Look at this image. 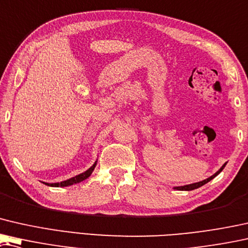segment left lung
Segmentation results:
<instances>
[{"label":"left lung","mask_w":248,"mask_h":248,"mask_svg":"<svg viewBox=\"0 0 248 248\" xmlns=\"http://www.w3.org/2000/svg\"><path fill=\"white\" fill-rule=\"evenodd\" d=\"M225 166H226V163L224 164V166H222L219 170H218L216 173L215 174H213L211 175V177H209L208 179H206V180H202V181H200V182H196V184H191V185H186V186H175L174 189H177V190H182V191H189V190H193V189H197V188H199V186H203V185H206L207 182H209L211 179H214L215 177H216V175H218L220 173V172L222 171V169L225 168Z\"/></svg>","instance_id":"left-lung-1"}]
</instances>
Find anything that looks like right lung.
Here are the masks:
<instances>
[{"instance_id":"obj_1","label":"right lung","mask_w":248,"mask_h":248,"mask_svg":"<svg viewBox=\"0 0 248 248\" xmlns=\"http://www.w3.org/2000/svg\"><path fill=\"white\" fill-rule=\"evenodd\" d=\"M95 167H96V162L93 164V166L89 168L87 171H85L84 173H80V174L76 175V177L68 179V180H66V181L59 182V184H48V186H71L74 184H78V182H81V181H84L85 179H87L89 175L93 173V171H94Z\"/></svg>"}]
</instances>
